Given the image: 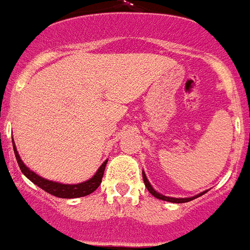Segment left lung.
<instances>
[{
    "label": "left lung",
    "instance_id": "1",
    "mask_svg": "<svg viewBox=\"0 0 250 250\" xmlns=\"http://www.w3.org/2000/svg\"><path fill=\"white\" fill-rule=\"evenodd\" d=\"M143 178H144V183H145V187H146V189L149 190V193L150 194H153L156 198H160V200H164V201H169V202H176V204H183V202H188V201H192V200H194V198L200 197V196H202L204 193L207 192H202L200 193V194H197V196H194V197H188V198H174V197H167V196H163V194H160L158 192H156L154 189H153V187L150 185V183L147 181L146 178V174L143 172Z\"/></svg>",
    "mask_w": 250,
    "mask_h": 250
}]
</instances>
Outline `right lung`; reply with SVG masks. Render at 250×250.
Here are the masks:
<instances>
[{
    "label": "right lung",
    "instance_id": "add662e5",
    "mask_svg": "<svg viewBox=\"0 0 250 250\" xmlns=\"http://www.w3.org/2000/svg\"><path fill=\"white\" fill-rule=\"evenodd\" d=\"M13 147H14V154H16L18 167L21 169V172H22L33 184H36L37 187L43 189L45 192L50 193L53 196H56V197L60 198L83 197V196H87V194H90V193L94 192V190L100 187V184H101L104 172H105V167H106L107 163L106 160L101 167H98V170L96 172V174H94L90 180L85 181V183L73 184V185H69V184H60L54 183V181H49L46 178L40 177L38 174L32 172V170L22 163V160H21V157H20V154H18L17 152V147L14 145V141H13Z\"/></svg>",
    "mask_w": 250,
    "mask_h": 250
}]
</instances>
